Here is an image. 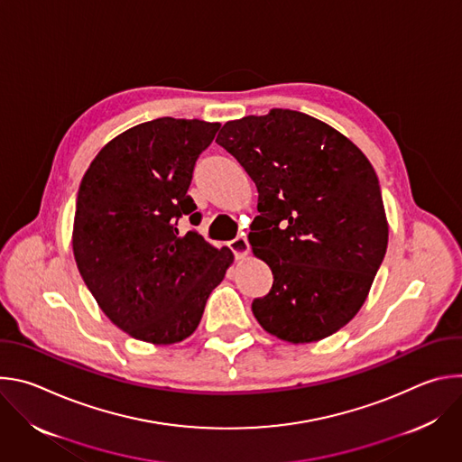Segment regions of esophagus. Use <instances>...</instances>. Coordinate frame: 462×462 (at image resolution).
Listing matches in <instances>:
<instances>
[{
  "instance_id": "obj_1",
  "label": "esophagus",
  "mask_w": 462,
  "mask_h": 462,
  "mask_svg": "<svg viewBox=\"0 0 462 462\" xmlns=\"http://www.w3.org/2000/svg\"><path fill=\"white\" fill-rule=\"evenodd\" d=\"M228 246H230V250L234 252V255H236L237 259L245 257V255L248 254V250H250V245H248V241H246L245 236H237L236 239H232V241L228 243Z\"/></svg>"
}]
</instances>
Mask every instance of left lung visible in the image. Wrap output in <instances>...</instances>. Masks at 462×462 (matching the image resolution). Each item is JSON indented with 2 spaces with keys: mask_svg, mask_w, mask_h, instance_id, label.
Masks as SVG:
<instances>
[{
  "mask_svg": "<svg viewBox=\"0 0 462 462\" xmlns=\"http://www.w3.org/2000/svg\"><path fill=\"white\" fill-rule=\"evenodd\" d=\"M257 188L248 241L274 283L252 301L267 333L318 342L364 305L387 248L378 177L340 131L291 109L243 116L216 139Z\"/></svg>",
  "mask_w": 462,
  "mask_h": 462,
  "instance_id": "1",
  "label": "left lung"
}]
</instances>
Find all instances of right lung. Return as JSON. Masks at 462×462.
I'll return each instance as SVG.
<instances>
[{"label": "right lung", "instance_id": "obj_1", "mask_svg": "<svg viewBox=\"0 0 462 462\" xmlns=\"http://www.w3.org/2000/svg\"><path fill=\"white\" fill-rule=\"evenodd\" d=\"M219 127L171 116L139 124L107 143L80 182L77 267L104 314L137 340L188 338L234 261L230 248L177 228L182 216L201 221L188 188Z\"/></svg>", "mask_w": 462, "mask_h": 462}]
</instances>
